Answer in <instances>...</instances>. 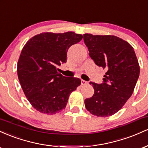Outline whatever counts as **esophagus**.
Returning a JSON list of instances; mask_svg holds the SVG:
<instances>
[{"mask_svg":"<svg viewBox=\"0 0 148 148\" xmlns=\"http://www.w3.org/2000/svg\"><path fill=\"white\" fill-rule=\"evenodd\" d=\"M87 84H88L87 81H84V80H81V85H82V86H84V85H86Z\"/></svg>","mask_w":148,"mask_h":148,"instance_id":"1","label":"esophagus"}]
</instances>
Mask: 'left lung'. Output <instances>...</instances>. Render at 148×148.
Listing matches in <instances>:
<instances>
[{"instance_id": "left-lung-1", "label": "left lung", "mask_w": 148, "mask_h": 148, "mask_svg": "<svg viewBox=\"0 0 148 148\" xmlns=\"http://www.w3.org/2000/svg\"><path fill=\"white\" fill-rule=\"evenodd\" d=\"M84 40L91 58L106 71L103 84L90 82L95 93L85 99V106L96 116H111L132 96L140 74L138 61L132 46L117 36L86 33Z\"/></svg>"}]
</instances>
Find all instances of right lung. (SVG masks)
<instances>
[{"instance_id": "1", "label": "right lung", "mask_w": 148, "mask_h": 148, "mask_svg": "<svg viewBox=\"0 0 148 148\" xmlns=\"http://www.w3.org/2000/svg\"><path fill=\"white\" fill-rule=\"evenodd\" d=\"M74 32L42 33L31 37L22 49L17 63L20 84L30 104L42 113L64 109L69 96L81 85L77 78L65 77L58 66L67 62L71 46L82 40Z\"/></svg>"}]
</instances>
